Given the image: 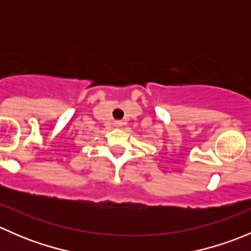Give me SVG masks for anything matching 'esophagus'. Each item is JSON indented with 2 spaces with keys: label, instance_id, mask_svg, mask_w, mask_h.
Returning <instances> with one entry per match:
<instances>
[{
  "label": "esophagus",
  "instance_id": "obj_1",
  "mask_svg": "<svg viewBox=\"0 0 251 251\" xmlns=\"http://www.w3.org/2000/svg\"><path fill=\"white\" fill-rule=\"evenodd\" d=\"M123 121H115V125L118 126V127H120V126H123Z\"/></svg>",
  "mask_w": 251,
  "mask_h": 251
}]
</instances>
